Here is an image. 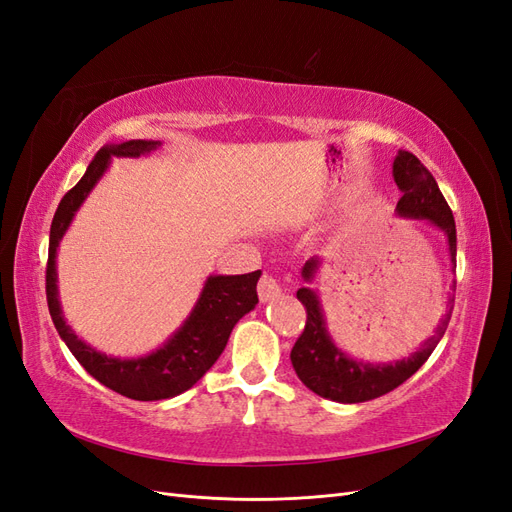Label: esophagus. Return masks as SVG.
<instances>
[{"mask_svg":"<svg viewBox=\"0 0 512 512\" xmlns=\"http://www.w3.org/2000/svg\"><path fill=\"white\" fill-rule=\"evenodd\" d=\"M280 292H282V286H280V282L275 280L273 275L265 273V275L260 277V282H258V297H260L262 303H267V301H271V299H275V297H280Z\"/></svg>","mask_w":512,"mask_h":512,"instance_id":"1","label":"esophagus"}]
</instances>
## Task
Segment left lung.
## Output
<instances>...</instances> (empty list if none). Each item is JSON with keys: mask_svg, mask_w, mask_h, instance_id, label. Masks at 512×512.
Returning <instances> with one entry per match:
<instances>
[{"mask_svg": "<svg viewBox=\"0 0 512 512\" xmlns=\"http://www.w3.org/2000/svg\"><path fill=\"white\" fill-rule=\"evenodd\" d=\"M393 177L397 188L401 190L397 213L404 215V218L429 220L433 226L444 230V235L448 239V250H451V260L455 265V218L438 188L436 179H433V175L421 164V160L410 151L397 153V158L393 162ZM318 265V258L305 262V282L314 280ZM297 299L305 305L307 320L303 333L299 335L297 344L292 346L290 352L292 367L309 391H314L320 397L339 401V404H359V401L376 399L380 395L391 393L399 384H404L412 374L421 369V365L429 359L431 352L436 350L453 314V305H448L436 331H433V335L423 344V348L410 354L408 359H401L397 363L374 365L350 359V356H346L333 344V339L327 331V324H324L318 294L312 288H299Z\"/></svg>", "mask_w": 512, "mask_h": 512, "instance_id": "8db88e82", "label": "left lung"}]
</instances>
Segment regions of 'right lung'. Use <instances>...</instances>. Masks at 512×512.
Segmentation results:
<instances>
[{
	"label": "right lung",
	"instance_id": "1",
	"mask_svg": "<svg viewBox=\"0 0 512 512\" xmlns=\"http://www.w3.org/2000/svg\"><path fill=\"white\" fill-rule=\"evenodd\" d=\"M158 147L160 141H128L121 145H106L96 153L81 181L61 198L53 215L49 262H46V301H49V312L59 337L64 339L76 361L87 369V374L111 391L138 401L168 399L192 389L220 359L232 327L258 303L256 284L260 271L245 275H211L183 327L160 350L141 356V359L106 356L87 346L66 324L57 299L55 271V254L61 237L68 230L76 209L83 205L87 194L104 175L111 156L138 158Z\"/></svg>",
	"mask_w": 512,
	"mask_h": 512
}]
</instances>
